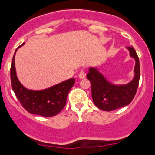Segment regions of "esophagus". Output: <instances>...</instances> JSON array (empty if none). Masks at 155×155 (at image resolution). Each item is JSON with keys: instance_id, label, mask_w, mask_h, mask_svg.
<instances>
[{"instance_id": "1", "label": "esophagus", "mask_w": 155, "mask_h": 155, "mask_svg": "<svg viewBox=\"0 0 155 155\" xmlns=\"http://www.w3.org/2000/svg\"><path fill=\"white\" fill-rule=\"evenodd\" d=\"M85 77V71H84L83 70H82L80 71V73H79V78L80 79H84V78Z\"/></svg>"}]
</instances>
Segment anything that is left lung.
I'll return each mask as SVG.
<instances>
[{
	"mask_svg": "<svg viewBox=\"0 0 155 155\" xmlns=\"http://www.w3.org/2000/svg\"><path fill=\"white\" fill-rule=\"evenodd\" d=\"M130 57L135 59L134 77L126 85H114L109 82L97 68H90L87 79L91 85V96L94 104L97 107L104 111L115 110L125 107L134 99L139 85L140 77V61L135 49L127 47Z\"/></svg>",
	"mask_w": 155,
	"mask_h": 155,
	"instance_id": "8db88e82",
	"label": "left lung"
}]
</instances>
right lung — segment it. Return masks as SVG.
<instances>
[{"label": "right lung", "mask_w": 155, "mask_h": 155, "mask_svg": "<svg viewBox=\"0 0 155 155\" xmlns=\"http://www.w3.org/2000/svg\"><path fill=\"white\" fill-rule=\"evenodd\" d=\"M21 44L19 47L23 46ZM18 47V48H19ZM15 54L10 68L11 86L22 107L31 114L51 117L61 112L66 105L67 97L75 79H70L43 90H30L21 85L18 79L15 67Z\"/></svg>", "instance_id": "right-lung-1"}]
</instances>
